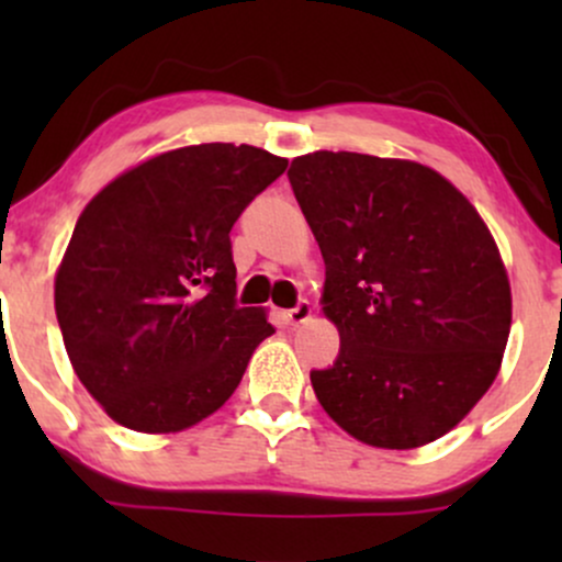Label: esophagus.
I'll use <instances>...</instances> for the list:
<instances>
[{"label": "esophagus", "mask_w": 562, "mask_h": 562, "mask_svg": "<svg viewBox=\"0 0 562 562\" xmlns=\"http://www.w3.org/2000/svg\"><path fill=\"white\" fill-rule=\"evenodd\" d=\"M308 317H312V303H308L306 299H301L293 308H288L285 312V319L290 322V325H301V322H306Z\"/></svg>", "instance_id": "34e87169"}]
</instances>
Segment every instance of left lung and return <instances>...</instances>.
I'll return each mask as SVG.
<instances>
[{
  "label": "left lung",
  "instance_id": "obj_1",
  "mask_svg": "<svg viewBox=\"0 0 562 562\" xmlns=\"http://www.w3.org/2000/svg\"><path fill=\"white\" fill-rule=\"evenodd\" d=\"M325 259L333 367L319 404L380 449L436 441L494 383L513 301L492 232L441 173L412 160L312 153L288 171Z\"/></svg>",
  "mask_w": 562,
  "mask_h": 562
}]
</instances>
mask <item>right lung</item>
<instances>
[{
    "mask_svg": "<svg viewBox=\"0 0 562 562\" xmlns=\"http://www.w3.org/2000/svg\"><path fill=\"white\" fill-rule=\"evenodd\" d=\"M285 158L179 147L126 171L76 222L55 312L76 375L115 423L173 434L214 415L274 333L237 306L229 232Z\"/></svg>",
    "mask_w": 562,
    "mask_h": 562,
    "instance_id": "obj_1",
    "label": "right lung"
}]
</instances>
